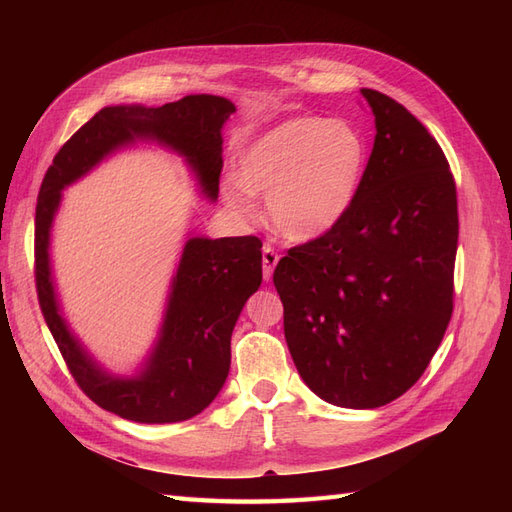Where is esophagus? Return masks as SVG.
Wrapping results in <instances>:
<instances>
[{
    "mask_svg": "<svg viewBox=\"0 0 512 512\" xmlns=\"http://www.w3.org/2000/svg\"><path fill=\"white\" fill-rule=\"evenodd\" d=\"M277 260H280V258H277L273 247L269 243H265V247H262V277H265V282H269L273 277Z\"/></svg>",
    "mask_w": 512,
    "mask_h": 512,
    "instance_id": "obj_1",
    "label": "esophagus"
}]
</instances>
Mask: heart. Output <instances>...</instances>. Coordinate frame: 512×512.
<instances>
[{
	"label": "heart",
	"mask_w": 512,
	"mask_h": 512,
	"mask_svg": "<svg viewBox=\"0 0 512 512\" xmlns=\"http://www.w3.org/2000/svg\"><path fill=\"white\" fill-rule=\"evenodd\" d=\"M367 149L350 123L292 117L260 134L237 160V177L222 183V200L252 215L267 196L273 228L290 241H312L339 224L359 190Z\"/></svg>",
	"instance_id": "1"
}]
</instances>
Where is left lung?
I'll list each match as a JSON object with an SVG mask.
<instances>
[{
  "mask_svg": "<svg viewBox=\"0 0 512 512\" xmlns=\"http://www.w3.org/2000/svg\"><path fill=\"white\" fill-rule=\"evenodd\" d=\"M376 138L335 228L292 247L273 284L299 376L339 408L391 404L423 376L453 314L457 190L408 108L361 89Z\"/></svg>",
  "mask_w": 512,
  "mask_h": 512,
  "instance_id": "8db88e82",
  "label": "left lung"
}]
</instances>
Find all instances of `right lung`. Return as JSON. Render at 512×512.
I'll return each mask as SVG.
<instances>
[{
  "mask_svg": "<svg viewBox=\"0 0 512 512\" xmlns=\"http://www.w3.org/2000/svg\"><path fill=\"white\" fill-rule=\"evenodd\" d=\"M235 104L220 96H185L164 106H104L59 149L36 207V288L46 324L83 393L136 423H179L218 397L230 369V335L245 301L262 282L258 237H190L170 282L156 344L134 376L104 369L61 314L51 269V230L61 192L111 153L156 143L190 166L198 190L218 200L222 128Z\"/></svg>",
  "mask_w": 512,
  "mask_h": 512,
  "instance_id": "1",
  "label": "right lung"
}]
</instances>
